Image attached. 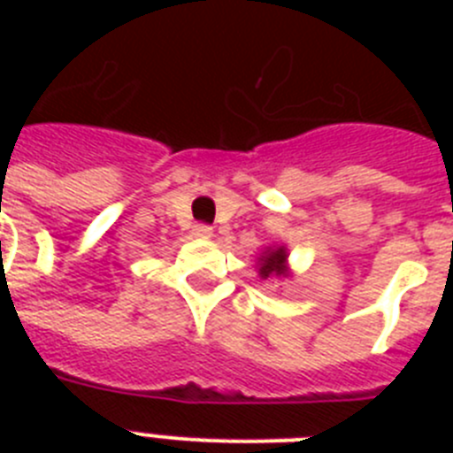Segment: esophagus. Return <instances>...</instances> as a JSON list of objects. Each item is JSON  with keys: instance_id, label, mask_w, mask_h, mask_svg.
Masks as SVG:
<instances>
[{"instance_id": "34e87169", "label": "esophagus", "mask_w": 453, "mask_h": 453, "mask_svg": "<svg viewBox=\"0 0 453 453\" xmlns=\"http://www.w3.org/2000/svg\"><path fill=\"white\" fill-rule=\"evenodd\" d=\"M192 235H195V238H211V235H213V226H208V224H195V226H192Z\"/></svg>"}]
</instances>
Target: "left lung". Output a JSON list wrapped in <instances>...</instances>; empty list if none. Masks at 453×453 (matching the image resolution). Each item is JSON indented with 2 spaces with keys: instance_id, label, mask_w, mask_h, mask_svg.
<instances>
[{
  "instance_id": "1",
  "label": "left lung",
  "mask_w": 453,
  "mask_h": 453,
  "mask_svg": "<svg viewBox=\"0 0 453 453\" xmlns=\"http://www.w3.org/2000/svg\"><path fill=\"white\" fill-rule=\"evenodd\" d=\"M258 274L261 279L272 276H288V251L286 247H270L265 254L258 258Z\"/></svg>"
}]
</instances>
